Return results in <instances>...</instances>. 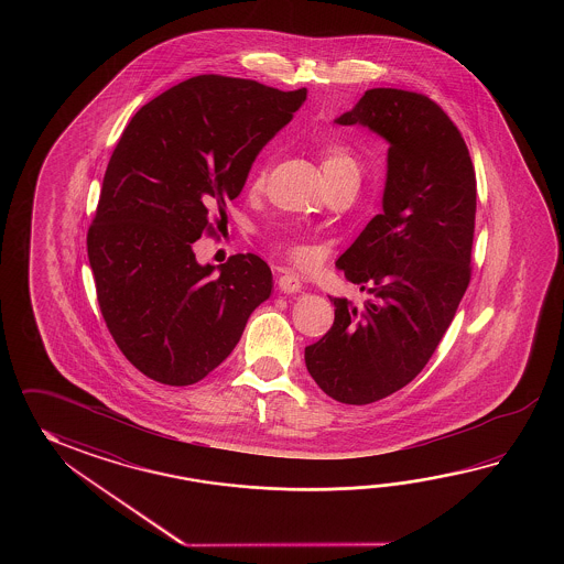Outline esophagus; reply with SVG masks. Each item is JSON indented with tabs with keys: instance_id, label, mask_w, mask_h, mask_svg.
<instances>
[{
	"instance_id": "obj_1",
	"label": "esophagus",
	"mask_w": 564,
	"mask_h": 564,
	"mask_svg": "<svg viewBox=\"0 0 564 564\" xmlns=\"http://www.w3.org/2000/svg\"><path fill=\"white\" fill-rule=\"evenodd\" d=\"M278 286H280L284 294H294V292L302 290V282H300V278L296 274L284 272L282 276L278 278Z\"/></svg>"
}]
</instances>
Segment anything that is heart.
Wrapping results in <instances>:
<instances>
[{
  "label": "heart",
  "instance_id": "b5f03b06",
  "mask_svg": "<svg viewBox=\"0 0 564 564\" xmlns=\"http://www.w3.org/2000/svg\"><path fill=\"white\" fill-rule=\"evenodd\" d=\"M321 159V169H323L324 180L326 185H336V183H345V181H357L359 183L360 169L357 156L352 153V149L345 143H338V141H330V143L324 144L318 153ZM265 173L268 167L265 165H258L253 171L252 180H250V189L252 192H260L264 187ZM284 250H286L292 258L296 260H304L306 252L304 248L294 243V241H284L282 243Z\"/></svg>",
  "mask_w": 564,
  "mask_h": 564
}]
</instances>
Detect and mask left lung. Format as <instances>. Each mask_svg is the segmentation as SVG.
<instances>
[{
    "instance_id": "left-lung-1",
    "label": "left lung",
    "mask_w": 564,
    "mask_h": 564,
    "mask_svg": "<svg viewBox=\"0 0 564 564\" xmlns=\"http://www.w3.org/2000/svg\"><path fill=\"white\" fill-rule=\"evenodd\" d=\"M336 122L389 143L383 212L336 260L369 300L330 299L335 323L304 360L326 395L367 405L411 383L456 316L471 278L476 173L462 132L425 95L371 88Z\"/></svg>"
}]
</instances>
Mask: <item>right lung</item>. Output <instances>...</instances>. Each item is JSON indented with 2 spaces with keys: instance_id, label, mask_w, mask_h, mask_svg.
<instances>
[{
  "instance_id": "right-lung-1",
  "label": "right lung",
  "mask_w": 564,
  "mask_h": 564,
  "mask_svg": "<svg viewBox=\"0 0 564 564\" xmlns=\"http://www.w3.org/2000/svg\"><path fill=\"white\" fill-rule=\"evenodd\" d=\"M306 100L217 74L147 102L108 161L86 246L96 299L122 355L149 379L202 381L272 292L256 253L197 264L193 241L243 189L258 153ZM219 221V219H216Z\"/></svg>"
}]
</instances>
